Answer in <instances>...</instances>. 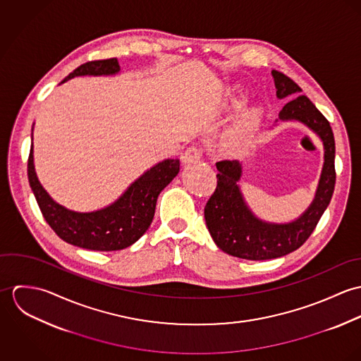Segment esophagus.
I'll return each mask as SVG.
<instances>
[{
	"label": "esophagus",
	"mask_w": 361,
	"mask_h": 361,
	"mask_svg": "<svg viewBox=\"0 0 361 361\" xmlns=\"http://www.w3.org/2000/svg\"><path fill=\"white\" fill-rule=\"evenodd\" d=\"M182 162L183 164H195V162H199L200 158H202V150L199 147H189L183 154H182Z\"/></svg>",
	"instance_id": "obj_1"
}]
</instances>
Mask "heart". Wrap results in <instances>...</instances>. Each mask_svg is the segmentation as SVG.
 <instances>
[{
	"instance_id": "1",
	"label": "heart",
	"mask_w": 361,
	"mask_h": 361,
	"mask_svg": "<svg viewBox=\"0 0 361 361\" xmlns=\"http://www.w3.org/2000/svg\"><path fill=\"white\" fill-rule=\"evenodd\" d=\"M259 121L261 112L258 109H250L245 112L222 136V152L231 155L240 153L257 132Z\"/></svg>"
}]
</instances>
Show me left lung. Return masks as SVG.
<instances>
[{
    "label": "left lung",
    "mask_w": 361,
    "mask_h": 361,
    "mask_svg": "<svg viewBox=\"0 0 361 361\" xmlns=\"http://www.w3.org/2000/svg\"><path fill=\"white\" fill-rule=\"evenodd\" d=\"M279 100L290 98L275 122L298 121L312 130L324 145V166L318 188L309 208L295 221L276 224L259 219L247 206L239 188L243 165L233 161L216 162V189L204 208L207 228L215 245L233 257L271 259L298 250L312 233L326 209L335 189V139L326 118L300 96L302 89L286 75L272 71Z\"/></svg>",
    "instance_id": "8db88e82"
}]
</instances>
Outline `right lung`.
<instances>
[{"label": "right lung", "instance_id": "1", "mask_svg": "<svg viewBox=\"0 0 361 361\" xmlns=\"http://www.w3.org/2000/svg\"><path fill=\"white\" fill-rule=\"evenodd\" d=\"M119 71L116 58L92 61L76 68L61 83L75 76H108ZM178 172V158L164 159L139 176L112 204L90 212H79L58 204L42 186L35 171L33 146L27 161L30 188L52 231L69 245L96 252L122 250L137 242L154 218L158 195Z\"/></svg>", "mask_w": 361, "mask_h": 361}]
</instances>
